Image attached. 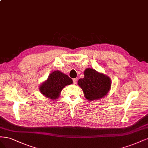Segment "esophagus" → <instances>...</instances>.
Returning a JSON list of instances; mask_svg holds the SVG:
<instances>
[{
	"instance_id": "34e87169",
	"label": "esophagus",
	"mask_w": 148,
	"mask_h": 148,
	"mask_svg": "<svg viewBox=\"0 0 148 148\" xmlns=\"http://www.w3.org/2000/svg\"><path fill=\"white\" fill-rule=\"evenodd\" d=\"M73 84H75L76 83H77V78H75V79H73Z\"/></svg>"
}]
</instances>
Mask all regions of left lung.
Returning a JSON list of instances; mask_svg holds the SVG:
<instances>
[{
  "mask_svg": "<svg viewBox=\"0 0 148 148\" xmlns=\"http://www.w3.org/2000/svg\"><path fill=\"white\" fill-rule=\"evenodd\" d=\"M84 96L88 101L102 98L106 96L111 86V80L108 75L92 69L84 71V77L78 80Z\"/></svg>",
  "mask_w": 148,
  "mask_h": 148,
  "instance_id": "8db88e82",
  "label": "left lung"
}]
</instances>
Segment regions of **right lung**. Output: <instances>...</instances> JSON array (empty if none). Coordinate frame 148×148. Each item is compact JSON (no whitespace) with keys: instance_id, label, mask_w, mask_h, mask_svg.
I'll list each match as a JSON object with an SVG mask.
<instances>
[{"instance_id":"add662e5","label":"right lung","mask_w":148,"mask_h":148,"mask_svg":"<svg viewBox=\"0 0 148 148\" xmlns=\"http://www.w3.org/2000/svg\"><path fill=\"white\" fill-rule=\"evenodd\" d=\"M73 82V80L68 75L60 71H55L40 85L39 90L47 98L55 99L60 97L61 90L65 86L72 84Z\"/></svg>"}]
</instances>
